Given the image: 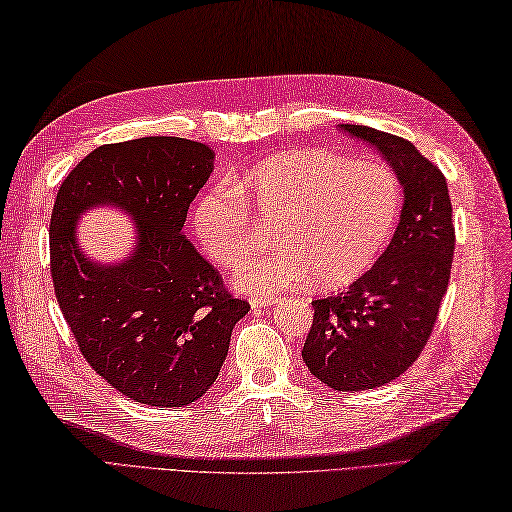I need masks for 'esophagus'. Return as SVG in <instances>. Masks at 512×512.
Here are the masks:
<instances>
[{"instance_id":"obj_1","label":"esophagus","mask_w":512,"mask_h":512,"mask_svg":"<svg viewBox=\"0 0 512 512\" xmlns=\"http://www.w3.org/2000/svg\"><path fill=\"white\" fill-rule=\"evenodd\" d=\"M276 302H278V299L271 297V295H263V297L256 295V297H252V302H249V304H252L254 310H263V308H267V306H273Z\"/></svg>"}]
</instances>
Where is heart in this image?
Here are the masks:
<instances>
[{
	"instance_id": "heart-1",
	"label": "heart",
	"mask_w": 512,
	"mask_h": 512,
	"mask_svg": "<svg viewBox=\"0 0 512 512\" xmlns=\"http://www.w3.org/2000/svg\"><path fill=\"white\" fill-rule=\"evenodd\" d=\"M276 217L280 245L247 258L234 276L247 293H276L313 276L321 289L356 280L376 260L400 213V186L378 160L306 149L273 156L197 199L195 234L221 267L258 241L252 215Z\"/></svg>"
}]
</instances>
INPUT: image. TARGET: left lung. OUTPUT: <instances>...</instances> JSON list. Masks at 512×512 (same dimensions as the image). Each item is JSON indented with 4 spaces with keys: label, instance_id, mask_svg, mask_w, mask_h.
<instances>
[{
    "label": "left lung",
    "instance_id": "left-lung-1",
    "mask_svg": "<svg viewBox=\"0 0 512 512\" xmlns=\"http://www.w3.org/2000/svg\"><path fill=\"white\" fill-rule=\"evenodd\" d=\"M389 162L404 208L378 263L350 289L315 299L302 358L334 391H365L400 378L426 347L447 293L456 247L452 202L441 169L389 132L341 123Z\"/></svg>",
    "mask_w": 512,
    "mask_h": 512
}]
</instances>
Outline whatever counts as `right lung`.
Here are the masks:
<instances>
[{"label":"right lung","instance_id":"right-lung-1","mask_svg":"<svg viewBox=\"0 0 512 512\" xmlns=\"http://www.w3.org/2000/svg\"><path fill=\"white\" fill-rule=\"evenodd\" d=\"M213 158L208 145L178 136L102 145L62 180L49 221L54 293L82 356L112 389L147 406L199 400L249 310L182 232ZM104 201L140 223V247L117 268L89 264L72 232L82 209Z\"/></svg>","mask_w":512,"mask_h":512}]
</instances>
